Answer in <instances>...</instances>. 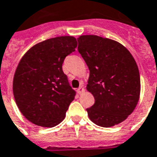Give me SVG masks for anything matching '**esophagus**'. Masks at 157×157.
<instances>
[{
	"instance_id": "1",
	"label": "esophagus",
	"mask_w": 157,
	"mask_h": 157,
	"mask_svg": "<svg viewBox=\"0 0 157 157\" xmlns=\"http://www.w3.org/2000/svg\"><path fill=\"white\" fill-rule=\"evenodd\" d=\"M84 92H85V89H84L83 87H82V86L79 87V88H78V93H79V94H83Z\"/></svg>"
}]
</instances>
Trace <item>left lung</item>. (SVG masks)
<instances>
[{
	"instance_id": "left-lung-1",
	"label": "left lung",
	"mask_w": 157,
	"mask_h": 157,
	"mask_svg": "<svg viewBox=\"0 0 157 157\" xmlns=\"http://www.w3.org/2000/svg\"><path fill=\"white\" fill-rule=\"evenodd\" d=\"M78 51L90 70L86 90L94 104L86 109L98 126L113 127L124 121L137 106L141 82L137 63L120 43L97 35H81Z\"/></svg>"
}]
</instances>
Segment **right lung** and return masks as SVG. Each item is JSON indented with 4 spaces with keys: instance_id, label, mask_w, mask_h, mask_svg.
Here are the masks:
<instances>
[{
    "instance_id": "right-lung-1",
    "label": "right lung",
    "mask_w": 157,
    "mask_h": 157,
    "mask_svg": "<svg viewBox=\"0 0 157 157\" xmlns=\"http://www.w3.org/2000/svg\"><path fill=\"white\" fill-rule=\"evenodd\" d=\"M76 47L75 37L59 36L33 45L20 59L13 94L21 113L32 124L52 128L65 118L76 93L62 66Z\"/></svg>"
}]
</instances>
